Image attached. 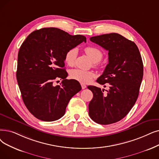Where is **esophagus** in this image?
<instances>
[{"mask_svg":"<svg viewBox=\"0 0 159 159\" xmlns=\"http://www.w3.org/2000/svg\"><path fill=\"white\" fill-rule=\"evenodd\" d=\"M81 87H82V89H85L86 88V86L84 84H81Z\"/></svg>","mask_w":159,"mask_h":159,"instance_id":"34e87169","label":"esophagus"}]
</instances>
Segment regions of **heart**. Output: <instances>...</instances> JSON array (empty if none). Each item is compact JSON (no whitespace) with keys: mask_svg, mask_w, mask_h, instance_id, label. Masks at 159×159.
<instances>
[{"mask_svg":"<svg viewBox=\"0 0 159 159\" xmlns=\"http://www.w3.org/2000/svg\"><path fill=\"white\" fill-rule=\"evenodd\" d=\"M84 52L87 56L93 61L94 67L99 66V61H101L103 57V54L100 49L93 46H88L84 49ZM77 56V50L75 48L68 50L64 57L65 62L70 66L75 64L76 58ZM70 77L72 79L79 81L80 83L86 84L91 82L95 77V74L91 71H84L80 69H75L70 71Z\"/></svg>","mask_w":159,"mask_h":159,"instance_id":"1","label":"heart"}]
</instances>
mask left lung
I'll use <instances>...</instances> for the list:
<instances>
[{"label":"left lung","mask_w":159,"mask_h":159,"mask_svg":"<svg viewBox=\"0 0 159 159\" xmlns=\"http://www.w3.org/2000/svg\"><path fill=\"white\" fill-rule=\"evenodd\" d=\"M89 39L108 51V64L97 80L102 85L108 83V89L88 86L93 95L89 115L95 122L108 125L123 119L135 104L143 78V62L136 45L119 34Z\"/></svg>","instance_id":"left-lung-1"}]
</instances>
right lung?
Here are the masks:
<instances>
[{"instance_id":"add662e5","label":"right lung","mask_w":159,"mask_h":159,"mask_svg":"<svg viewBox=\"0 0 159 159\" xmlns=\"http://www.w3.org/2000/svg\"><path fill=\"white\" fill-rule=\"evenodd\" d=\"M86 38L72 36L57 28L32 32L20 46L16 77L26 107L36 118L53 121L62 117L69 101L81 90L79 82L66 78L64 69L66 52ZM63 79L60 85L54 80Z\"/></svg>"}]
</instances>
